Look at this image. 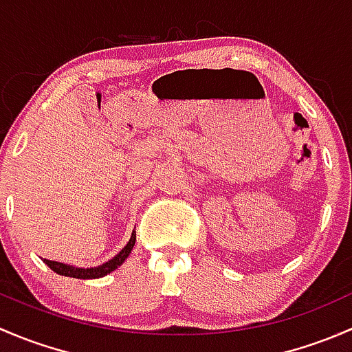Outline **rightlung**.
Listing matches in <instances>:
<instances>
[{
    "instance_id": "add662e5",
    "label": "right lung",
    "mask_w": 352,
    "mask_h": 352,
    "mask_svg": "<svg viewBox=\"0 0 352 352\" xmlns=\"http://www.w3.org/2000/svg\"><path fill=\"white\" fill-rule=\"evenodd\" d=\"M134 243H136V232H133L131 235V240L127 242L126 247L119 252L113 258H110L109 262L105 264L98 265V267H73V265H67V264H61V262H56V261H47L44 258L45 264L52 269L54 272H58L59 276H67V278H76V279H97V278H104V276L110 274L112 271H116L120 264H124L127 257H129L131 250H133Z\"/></svg>"
}]
</instances>
